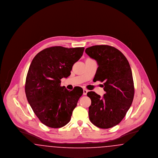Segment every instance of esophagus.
I'll use <instances>...</instances> for the list:
<instances>
[{
    "label": "esophagus",
    "instance_id": "34e87169",
    "mask_svg": "<svg viewBox=\"0 0 158 158\" xmlns=\"http://www.w3.org/2000/svg\"><path fill=\"white\" fill-rule=\"evenodd\" d=\"M88 92V90H87V89H83V94L84 95H86Z\"/></svg>",
    "mask_w": 158,
    "mask_h": 158
}]
</instances>
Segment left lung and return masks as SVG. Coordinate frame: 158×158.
<instances>
[{"label":"left lung","mask_w":158,"mask_h":158,"mask_svg":"<svg viewBox=\"0 0 158 158\" xmlns=\"http://www.w3.org/2000/svg\"><path fill=\"white\" fill-rule=\"evenodd\" d=\"M85 53L97 61L98 68L94 80L104 82L106 92L102 98L93 91L88 92L91 99L89 120L98 127H113L124 118L133 100L131 69L124 55L112 46L94 45L86 48Z\"/></svg>","instance_id":"left-lung-1"}]
</instances>
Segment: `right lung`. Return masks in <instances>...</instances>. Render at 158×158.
Masks as SVG:
<instances>
[{"instance_id": "right-lung-1", "label": "right lung", "mask_w": 158, "mask_h": 158, "mask_svg": "<svg viewBox=\"0 0 158 158\" xmlns=\"http://www.w3.org/2000/svg\"><path fill=\"white\" fill-rule=\"evenodd\" d=\"M84 48L51 47L38 53L31 63L25 86L26 97L39 120L49 127L66 125L82 95V88L69 91L60 86V79L70 75Z\"/></svg>"}]
</instances>
